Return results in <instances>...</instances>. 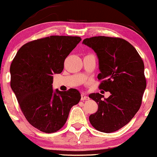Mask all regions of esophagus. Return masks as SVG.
<instances>
[{"instance_id": "obj_1", "label": "esophagus", "mask_w": 157, "mask_h": 157, "mask_svg": "<svg viewBox=\"0 0 157 157\" xmlns=\"http://www.w3.org/2000/svg\"><path fill=\"white\" fill-rule=\"evenodd\" d=\"M81 99H82V101H84V100H87V99H89V97H87V96L85 94H84V93H82V95H81Z\"/></svg>"}]
</instances>
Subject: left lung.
I'll return each mask as SVG.
<instances>
[{"label": "left lung", "mask_w": 157, "mask_h": 157, "mask_svg": "<svg viewBox=\"0 0 157 157\" xmlns=\"http://www.w3.org/2000/svg\"><path fill=\"white\" fill-rule=\"evenodd\" d=\"M83 44L91 48L99 59V89L111 95L102 99L99 93L89 97L98 104V110L89 121L97 130L115 132L134 117L141 105L146 88L144 65L136 48L121 38L94 36L86 38Z\"/></svg>", "instance_id": "left-lung-1"}]
</instances>
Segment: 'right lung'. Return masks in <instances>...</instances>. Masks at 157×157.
Masks as SVG:
<instances>
[{"mask_svg": "<svg viewBox=\"0 0 157 157\" xmlns=\"http://www.w3.org/2000/svg\"><path fill=\"white\" fill-rule=\"evenodd\" d=\"M82 40L79 36H50L21 47L10 65V86L27 121L45 133L61 129L81 99L76 89H52L55 73L63 70L66 58Z\"/></svg>", "mask_w": 157, "mask_h": 157, "instance_id": "1", "label": "right lung"}]
</instances>
